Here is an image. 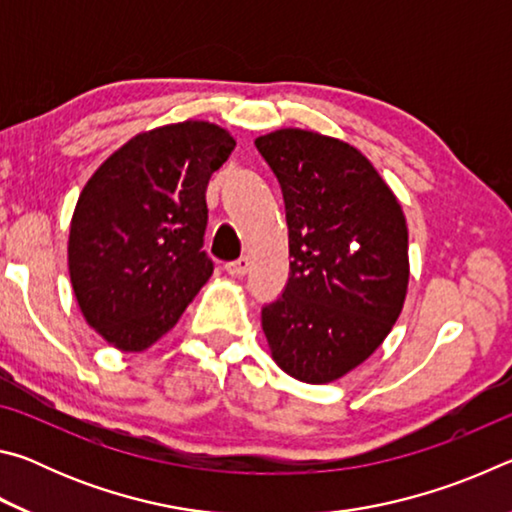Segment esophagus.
Wrapping results in <instances>:
<instances>
[{"instance_id": "1", "label": "esophagus", "mask_w": 512, "mask_h": 512, "mask_svg": "<svg viewBox=\"0 0 512 512\" xmlns=\"http://www.w3.org/2000/svg\"><path fill=\"white\" fill-rule=\"evenodd\" d=\"M225 273H228L230 277H244L248 273V259L241 257V259H237V262L225 264Z\"/></svg>"}]
</instances>
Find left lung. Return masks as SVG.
<instances>
[{
	"label": "left lung",
	"mask_w": 512,
	"mask_h": 512,
	"mask_svg": "<svg viewBox=\"0 0 512 512\" xmlns=\"http://www.w3.org/2000/svg\"><path fill=\"white\" fill-rule=\"evenodd\" d=\"M280 180L291 275L262 309L273 361L305 384L361 366L400 318L409 289L402 205L352 144L302 128L255 140Z\"/></svg>",
	"instance_id": "left-lung-1"
}]
</instances>
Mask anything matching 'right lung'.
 I'll return each mask as SVG.
<instances>
[{
    "mask_svg": "<svg viewBox=\"0 0 512 512\" xmlns=\"http://www.w3.org/2000/svg\"><path fill=\"white\" fill-rule=\"evenodd\" d=\"M235 146L212 121H178L131 137L85 183L69 223V282L112 348L149 350L210 280L205 189Z\"/></svg>",
    "mask_w": 512,
    "mask_h": 512,
    "instance_id": "add662e5",
    "label": "right lung"
}]
</instances>
